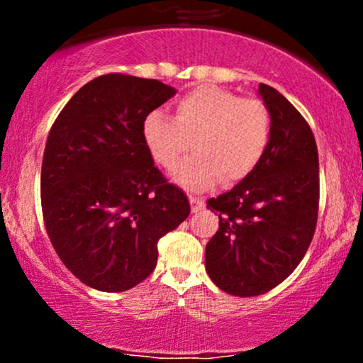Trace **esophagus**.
I'll list each match as a JSON object with an SVG mask.
<instances>
[{
	"label": "esophagus",
	"instance_id": "1",
	"mask_svg": "<svg viewBox=\"0 0 363 363\" xmlns=\"http://www.w3.org/2000/svg\"><path fill=\"white\" fill-rule=\"evenodd\" d=\"M189 201H191V210H193V213H198V211L205 206V201H203L201 198H198V196H189Z\"/></svg>",
	"mask_w": 363,
	"mask_h": 363
}]
</instances>
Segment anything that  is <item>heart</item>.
I'll return each instance as SVG.
<instances>
[{
    "instance_id": "b5f03b06",
    "label": "heart",
    "mask_w": 363,
    "mask_h": 363,
    "mask_svg": "<svg viewBox=\"0 0 363 363\" xmlns=\"http://www.w3.org/2000/svg\"><path fill=\"white\" fill-rule=\"evenodd\" d=\"M141 138L164 169L177 164L191 141L194 153L177 165L174 177L187 189L203 191L220 177L237 184L257 167L272 138V116L259 99L201 85L177 99L174 119L158 109L148 112Z\"/></svg>"
}]
</instances>
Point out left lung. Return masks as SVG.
Returning <instances> with one entry per match:
<instances>
[{
	"label": "left lung",
	"mask_w": 363,
	"mask_h": 363,
	"mask_svg": "<svg viewBox=\"0 0 363 363\" xmlns=\"http://www.w3.org/2000/svg\"><path fill=\"white\" fill-rule=\"evenodd\" d=\"M272 138L257 167L206 206L218 213L206 244L211 281L235 297H256L285 280L306 256L319 210V158L302 114L273 86L259 85Z\"/></svg>",
	"instance_id": "1"
}]
</instances>
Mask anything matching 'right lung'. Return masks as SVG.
I'll return each instance as SVG.
<instances>
[{
    "label": "right lung",
    "instance_id": "1",
    "mask_svg": "<svg viewBox=\"0 0 363 363\" xmlns=\"http://www.w3.org/2000/svg\"><path fill=\"white\" fill-rule=\"evenodd\" d=\"M176 95L158 80L109 73L83 85L49 131L40 172L45 230L78 280L124 291L155 269L158 239L191 213L153 165L141 123Z\"/></svg>",
    "mask_w": 363,
    "mask_h": 363
}]
</instances>
